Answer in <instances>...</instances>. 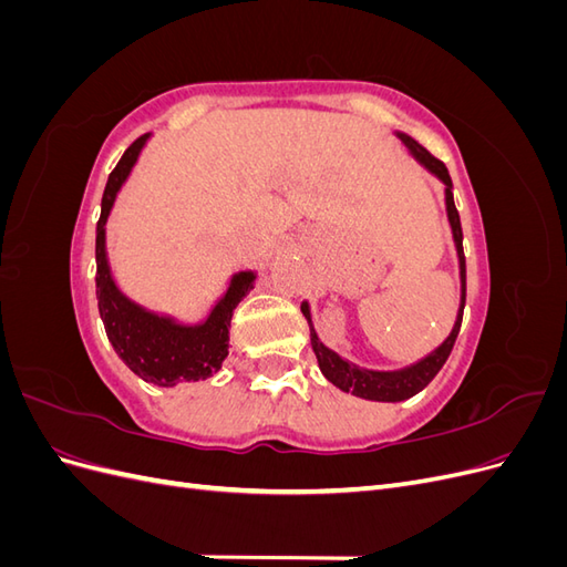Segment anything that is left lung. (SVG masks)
Wrapping results in <instances>:
<instances>
[{"label":"left lung","instance_id":"8db88e82","mask_svg":"<svg viewBox=\"0 0 567 567\" xmlns=\"http://www.w3.org/2000/svg\"><path fill=\"white\" fill-rule=\"evenodd\" d=\"M402 140V144L409 148L411 156H414L427 173L435 175L444 184V205H447V219L452 227L454 236V246H456V257H458V279H461V300H458V312L456 321L452 326L450 336L442 340V346H437L431 354H425L419 362L409 364L404 369H394V371H373V369H362L348 359H342L338 352L329 350L319 340L315 326H312V315H310V305L307 300L300 305V310L310 323V340H312V350L317 354V362L321 373L326 375V381H331L336 388L342 392H352L362 400H373V402H402L414 398L416 392H421L427 383H431L437 371L447 362V357L454 348L458 329H461V317H463V305H466V257H463V234H461V219L458 210L454 205V194H452V177L444 167L442 161L431 156L416 140H411L404 132H394Z\"/></svg>","mask_w":567,"mask_h":567}]
</instances>
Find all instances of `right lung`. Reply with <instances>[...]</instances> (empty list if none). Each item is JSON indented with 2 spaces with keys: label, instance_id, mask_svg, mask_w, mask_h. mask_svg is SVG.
Masks as SVG:
<instances>
[{
  "label": "right lung",
  "instance_id": "obj_1",
  "mask_svg": "<svg viewBox=\"0 0 567 567\" xmlns=\"http://www.w3.org/2000/svg\"><path fill=\"white\" fill-rule=\"evenodd\" d=\"M148 136L151 134L140 136L123 153L109 175L104 198H101V217L96 221V300L111 346L130 371L146 383L173 388L177 383L205 381L221 369V362L229 354L231 315L236 305L252 290L255 271H236L227 293L198 323H182L175 317L151 312L117 288L106 252V221L115 196L127 182Z\"/></svg>",
  "mask_w": 567,
  "mask_h": 567
}]
</instances>
